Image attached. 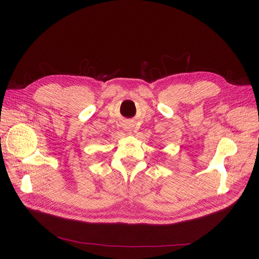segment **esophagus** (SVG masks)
Returning a JSON list of instances; mask_svg holds the SVG:
<instances>
[{
    "instance_id": "34e87169",
    "label": "esophagus",
    "mask_w": 259,
    "mask_h": 259,
    "mask_svg": "<svg viewBox=\"0 0 259 259\" xmlns=\"http://www.w3.org/2000/svg\"><path fill=\"white\" fill-rule=\"evenodd\" d=\"M128 129H130V128H128Z\"/></svg>"
}]
</instances>
